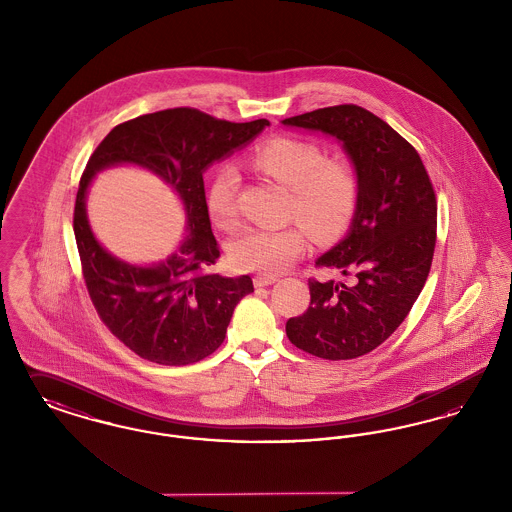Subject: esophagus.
I'll use <instances>...</instances> for the list:
<instances>
[{"mask_svg":"<svg viewBox=\"0 0 512 512\" xmlns=\"http://www.w3.org/2000/svg\"><path fill=\"white\" fill-rule=\"evenodd\" d=\"M274 282H278V278H276V276H270V274H257L255 280H253V284H255L257 288H265V286H270V284H274Z\"/></svg>","mask_w":512,"mask_h":512,"instance_id":"obj_1","label":"esophagus"}]
</instances>
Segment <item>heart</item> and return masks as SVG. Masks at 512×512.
<instances>
[{
  "label": "heart",
  "mask_w": 512,
  "mask_h": 512,
  "mask_svg": "<svg viewBox=\"0 0 512 512\" xmlns=\"http://www.w3.org/2000/svg\"><path fill=\"white\" fill-rule=\"evenodd\" d=\"M251 163L292 190L290 217L317 238L343 232L359 205V176L341 159H326L322 147L303 140L278 138L259 147ZM240 174L234 165H220L207 190L211 220L230 230L238 224ZM307 234L299 224L286 228H247L232 245L230 259L242 270L276 274L292 265L305 251Z\"/></svg>",
  "instance_id": "obj_1"
}]
</instances>
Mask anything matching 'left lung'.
<instances>
[{"label": "left lung", "mask_w": 512, "mask_h": 512, "mask_svg": "<svg viewBox=\"0 0 512 512\" xmlns=\"http://www.w3.org/2000/svg\"><path fill=\"white\" fill-rule=\"evenodd\" d=\"M282 124L340 140L359 176L347 236L317 259V267L357 280L345 286L311 278V305L286 322V334L320 359H357L390 338L426 284L436 247V194L416 149L359 105L324 107Z\"/></svg>", "instance_id": "left-lung-1"}]
</instances>
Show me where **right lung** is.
<instances>
[{"mask_svg":"<svg viewBox=\"0 0 512 512\" xmlns=\"http://www.w3.org/2000/svg\"><path fill=\"white\" fill-rule=\"evenodd\" d=\"M267 119L228 122L190 107L165 109L115 126L92 153L74 203V238L90 299L111 334L157 365H192L215 353L249 276L209 272L220 257L205 203L203 172L247 146ZM115 164H136L163 177L181 197L189 232L167 262L140 268L111 256L85 215L93 176Z\"/></svg>","mask_w":512,"mask_h":512,"instance_id":"add662e5","label":"right lung"}]
</instances>
